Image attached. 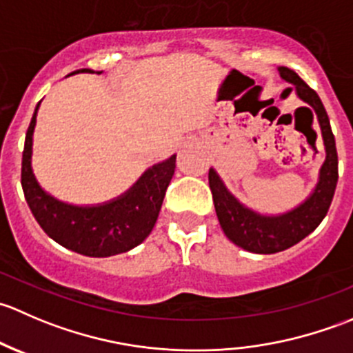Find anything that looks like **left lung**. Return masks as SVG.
Listing matches in <instances>:
<instances>
[{"label":"left lung","instance_id":"left-lung-1","mask_svg":"<svg viewBox=\"0 0 353 353\" xmlns=\"http://www.w3.org/2000/svg\"><path fill=\"white\" fill-rule=\"evenodd\" d=\"M279 73L282 80L292 83L297 97L309 108L314 109L319 128H321L326 157L319 169V179L312 193L290 212L280 213V215H263L234 196L213 167L208 172L210 190H212L215 212L223 234L236 245L249 252H258V254L285 251L307 237L328 213L338 183L336 145H334L328 114L321 99L290 68L280 66Z\"/></svg>","mask_w":353,"mask_h":353}]
</instances>
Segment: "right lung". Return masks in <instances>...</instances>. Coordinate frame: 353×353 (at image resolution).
Returning a JSON list of instances; mask_svg holds the SVG:
<instances>
[{
	"instance_id": "obj_1",
	"label": "right lung",
	"mask_w": 353,
	"mask_h": 353,
	"mask_svg": "<svg viewBox=\"0 0 353 353\" xmlns=\"http://www.w3.org/2000/svg\"><path fill=\"white\" fill-rule=\"evenodd\" d=\"M25 137L22 157V188L32 215L46 234L83 256L108 258L143 243L154 229L167 186L176 170V155L155 163L121 196L108 203L78 206L59 201L41 188L32 170V137L37 110Z\"/></svg>"
}]
</instances>
